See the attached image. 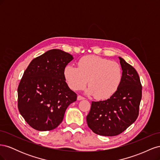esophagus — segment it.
<instances>
[{
  "instance_id": "1",
  "label": "esophagus",
  "mask_w": 160,
  "mask_h": 160,
  "mask_svg": "<svg viewBox=\"0 0 160 160\" xmlns=\"http://www.w3.org/2000/svg\"><path fill=\"white\" fill-rule=\"evenodd\" d=\"M77 99H78L79 101L83 100V99H85V98L83 96H81V95H78V96H77Z\"/></svg>"
}]
</instances>
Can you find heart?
I'll return each instance as SVG.
<instances>
[{"mask_svg":"<svg viewBox=\"0 0 160 160\" xmlns=\"http://www.w3.org/2000/svg\"><path fill=\"white\" fill-rule=\"evenodd\" d=\"M77 64L78 67L67 65L64 69L65 79L71 89H83L88 83L89 87L87 93L95 95L98 99L111 98L119 89L123 71L117 62L88 55L82 57Z\"/></svg>","mask_w":160,"mask_h":160,"instance_id":"1","label":"heart"}]
</instances>
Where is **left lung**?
<instances>
[{
  "label": "left lung",
  "instance_id": "left-lung-1",
  "mask_svg": "<svg viewBox=\"0 0 160 160\" xmlns=\"http://www.w3.org/2000/svg\"><path fill=\"white\" fill-rule=\"evenodd\" d=\"M122 80L116 93L107 100L92 101L87 123L93 132L115 136L135 122L139 115L142 86L138 72L122 57Z\"/></svg>",
  "mask_w": 160,
  "mask_h": 160
}]
</instances>
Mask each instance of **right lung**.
Listing matches in <instances>:
<instances>
[{
  "label": "right lung",
  "instance_id": "obj_1",
  "mask_svg": "<svg viewBox=\"0 0 160 160\" xmlns=\"http://www.w3.org/2000/svg\"><path fill=\"white\" fill-rule=\"evenodd\" d=\"M72 59L68 52L51 49L32 59L24 72L18 87V109L33 129H54L67 107L77 100L63 74Z\"/></svg>",
  "mask_w": 160,
  "mask_h": 160
}]
</instances>
